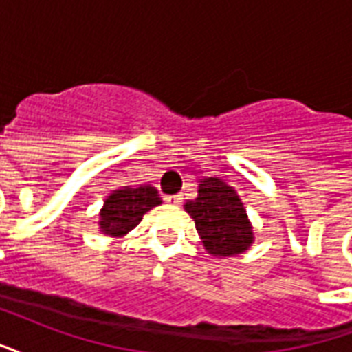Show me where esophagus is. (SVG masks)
<instances>
[{"label":"esophagus","mask_w":352,"mask_h":352,"mask_svg":"<svg viewBox=\"0 0 352 352\" xmlns=\"http://www.w3.org/2000/svg\"><path fill=\"white\" fill-rule=\"evenodd\" d=\"M164 201H166V203H170V205H181L182 197L179 194H177V195H166Z\"/></svg>","instance_id":"esophagus-1"}]
</instances>
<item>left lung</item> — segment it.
<instances>
[{"instance_id": "obj_1", "label": "left lung", "mask_w": 352, "mask_h": 352, "mask_svg": "<svg viewBox=\"0 0 352 352\" xmlns=\"http://www.w3.org/2000/svg\"><path fill=\"white\" fill-rule=\"evenodd\" d=\"M206 253L218 258L245 253L254 243L253 225L234 188L219 177H205L197 197L184 203Z\"/></svg>"}]
</instances>
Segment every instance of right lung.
Listing matches in <instances>:
<instances>
[{"instance_id": "right-lung-1", "label": "right lung", "mask_w": 352, "mask_h": 352, "mask_svg": "<svg viewBox=\"0 0 352 352\" xmlns=\"http://www.w3.org/2000/svg\"><path fill=\"white\" fill-rule=\"evenodd\" d=\"M162 205L157 188L134 184L112 190L99 210V230L111 238H123L140 223L144 214Z\"/></svg>"}]
</instances>
